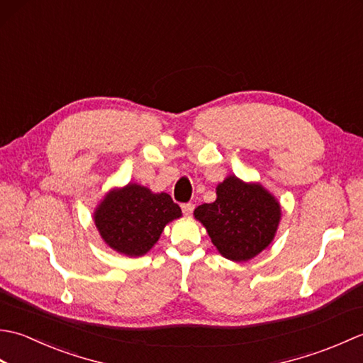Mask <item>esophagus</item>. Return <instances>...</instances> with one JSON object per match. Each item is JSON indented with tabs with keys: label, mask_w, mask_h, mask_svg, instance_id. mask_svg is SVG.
I'll return each instance as SVG.
<instances>
[{
	"label": "esophagus",
	"mask_w": 363,
	"mask_h": 363,
	"mask_svg": "<svg viewBox=\"0 0 363 363\" xmlns=\"http://www.w3.org/2000/svg\"><path fill=\"white\" fill-rule=\"evenodd\" d=\"M194 209H195V206L191 204V203L182 204V212H184V215H186V217H190L191 212H194Z\"/></svg>",
	"instance_id": "obj_1"
}]
</instances>
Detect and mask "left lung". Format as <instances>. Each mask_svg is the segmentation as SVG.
Listing matches in <instances>:
<instances>
[{"label":"left lung","mask_w":363,"mask_h":363,"mask_svg":"<svg viewBox=\"0 0 363 363\" xmlns=\"http://www.w3.org/2000/svg\"><path fill=\"white\" fill-rule=\"evenodd\" d=\"M194 215L223 257L248 262L274 240L282 209L260 182L229 174L217 186V199L198 206Z\"/></svg>","instance_id":"1"}]
</instances>
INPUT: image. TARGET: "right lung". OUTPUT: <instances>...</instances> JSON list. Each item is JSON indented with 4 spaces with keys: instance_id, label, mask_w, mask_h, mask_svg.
<instances>
[{
    "instance_id": "obj_1",
    "label": "right lung",
    "mask_w": 363,
    "mask_h": 363,
    "mask_svg": "<svg viewBox=\"0 0 363 363\" xmlns=\"http://www.w3.org/2000/svg\"><path fill=\"white\" fill-rule=\"evenodd\" d=\"M181 217V207L168 194H154L137 182L111 189L94 211V223L103 242L128 257L145 256L168 223Z\"/></svg>"
}]
</instances>
